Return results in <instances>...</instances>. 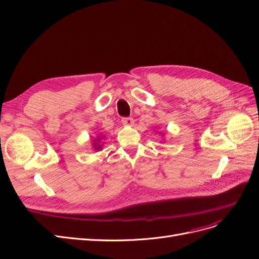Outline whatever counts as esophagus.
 I'll return each mask as SVG.
<instances>
[{
	"instance_id": "1",
	"label": "esophagus",
	"mask_w": 259,
	"mask_h": 259,
	"mask_svg": "<svg viewBox=\"0 0 259 259\" xmlns=\"http://www.w3.org/2000/svg\"><path fill=\"white\" fill-rule=\"evenodd\" d=\"M122 123L124 125H133L134 120H133L132 117H122Z\"/></svg>"
}]
</instances>
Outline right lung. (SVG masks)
I'll list each match as a JSON object with an SVG mask.
<instances>
[{"label": "right lung", "instance_id": "right-lung-1", "mask_svg": "<svg viewBox=\"0 0 259 259\" xmlns=\"http://www.w3.org/2000/svg\"><path fill=\"white\" fill-rule=\"evenodd\" d=\"M94 147H95V149H97V150H100V149H101V146H99V144H97V143H95Z\"/></svg>", "mask_w": 259, "mask_h": 259}]
</instances>
